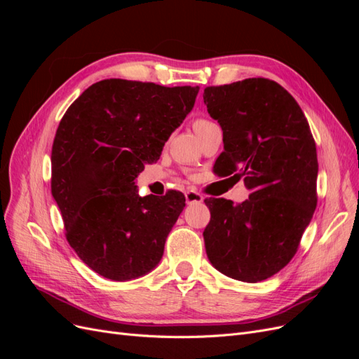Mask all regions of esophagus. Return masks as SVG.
Wrapping results in <instances>:
<instances>
[{
    "label": "esophagus",
    "mask_w": 359,
    "mask_h": 359,
    "mask_svg": "<svg viewBox=\"0 0 359 359\" xmlns=\"http://www.w3.org/2000/svg\"><path fill=\"white\" fill-rule=\"evenodd\" d=\"M203 201V196L202 194H199L198 191L194 190H190L186 193V202L190 205V203H199Z\"/></svg>",
    "instance_id": "obj_1"
}]
</instances>
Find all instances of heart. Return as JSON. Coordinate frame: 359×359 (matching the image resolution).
Here are the masks:
<instances>
[{"label":"heart","instance_id":"heart-1","mask_svg":"<svg viewBox=\"0 0 359 359\" xmlns=\"http://www.w3.org/2000/svg\"><path fill=\"white\" fill-rule=\"evenodd\" d=\"M206 124H210L208 119H205V118H198L196 121H194L193 127H194V130H196V128H199V127H203V126H206Z\"/></svg>","mask_w":359,"mask_h":359}]
</instances>
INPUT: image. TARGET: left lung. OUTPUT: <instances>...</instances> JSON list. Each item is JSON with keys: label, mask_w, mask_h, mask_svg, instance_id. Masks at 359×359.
I'll return each instance as SVG.
<instances>
[{"label": "left lung", "mask_w": 359, "mask_h": 359, "mask_svg": "<svg viewBox=\"0 0 359 359\" xmlns=\"http://www.w3.org/2000/svg\"><path fill=\"white\" fill-rule=\"evenodd\" d=\"M203 102L223 130L220 177L244 178L250 196L235 205L206 199L210 262L224 276L257 283L295 256L318 205V154L307 118L274 81L250 78L206 86ZM214 166V168H215Z\"/></svg>", "instance_id": "1"}]
</instances>
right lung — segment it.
Returning a JSON list of instances; mask_svg holds the SVG:
<instances>
[{
    "mask_svg": "<svg viewBox=\"0 0 359 359\" xmlns=\"http://www.w3.org/2000/svg\"><path fill=\"white\" fill-rule=\"evenodd\" d=\"M198 93L199 86L104 79L64 114L52 145V196L70 247L102 277L126 281L158 265L186 198L175 190L140 198L135 180L160 158Z\"/></svg>",
    "mask_w": 359,
    "mask_h": 359,
    "instance_id": "right-lung-1",
    "label": "right lung"
}]
</instances>
